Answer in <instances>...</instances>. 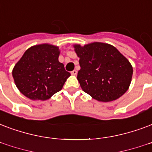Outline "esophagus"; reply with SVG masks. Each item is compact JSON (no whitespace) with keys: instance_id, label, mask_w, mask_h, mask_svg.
Segmentation results:
<instances>
[{"instance_id":"obj_1","label":"esophagus","mask_w":152,"mask_h":152,"mask_svg":"<svg viewBox=\"0 0 152 152\" xmlns=\"http://www.w3.org/2000/svg\"><path fill=\"white\" fill-rule=\"evenodd\" d=\"M71 74L72 75H73V76H76V75H77V71H76V70H73V71L71 72Z\"/></svg>"}]
</instances>
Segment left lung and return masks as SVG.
<instances>
[{"instance_id":"left-lung-1","label":"left lung","mask_w":152,"mask_h":152,"mask_svg":"<svg viewBox=\"0 0 152 152\" xmlns=\"http://www.w3.org/2000/svg\"><path fill=\"white\" fill-rule=\"evenodd\" d=\"M74 48L80 57L77 80L83 91L101 102L117 99L127 91L132 66L114 46L94 42Z\"/></svg>"}]
</instances>
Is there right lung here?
Returning a JSON list of instances; mask_svg holds the SVG:
<instances>
[{
    "instance_id": "1",
    "label": "right lung",
    "mask_w": 152,
    "mask_h": 152,
    "mask_svg": "<svg viewBox=\"0 0 152 152\" xmlns=\"http://www.w3.org/2000/svg\"><path fill=\"white\" fill-rule=\"evenodd\" d=\"M57 46L42 44L25 51L12 69V77L22 94L32 100H46L61 91L71 74L59 62Z\"/></svg>"
}]
</instances>
